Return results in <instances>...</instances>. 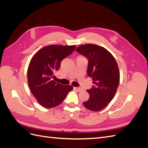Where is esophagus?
Wrapping results in <instances>:
<instances>
[{
	"label": "esophagus",
	"mask_w": 148,
	"mask_h": 148,
	"mask_svg": "<svg viewBox=\"0 0 148 148\" xmlns=\"http://www.w3.org/2000/svg\"><path fill=\"white\" fill-rule=\"evenodd\" d=\"M75 90H77V91H83V89L82 88H78V87H74L73 88Z\"/></svg>",
	"instance_id": "34e87169"
}]
</instances>
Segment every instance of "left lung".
<instances>
[{
	"mask_svg": "<svg viewBox=\"0 0 148 148\" xmlns=\"http://www.w3.org/2000/svg\"><path fill=\"white\" fill-rule=\"evenodd\" d=\"M76 51L88 59L87 74L95 84L87 90L89 98L83 105L90 110L99 111L113 99L117 91L120 82L117 63L110 52L96 44H84Z\"/></svg>",
	"mask_w": 148,
	"mask_h": 148,
	"instance_id": "1",
	"label": "left lung"
}]
</instances>
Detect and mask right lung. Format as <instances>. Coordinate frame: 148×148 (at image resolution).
<instances>
[{
    "mask_svg": "<svg viewBox=\"0 0 148 148\" xmlns=\"http://www.w3.org/2000/svg\"><path fill=\"white\" fill-rule=\"evenodd\" d=\"M75 48V45H49L39 50L31 59L28 68V84L38 102L45 108L60 104L73 89L71 85L60 84L52 78L62 60Z\"/></svg>",
    "mask_w": 148,
    "mask_h": 148,
    "instance_id": "right-lung-1",
    "label": "right lung"
}]
</instances>
